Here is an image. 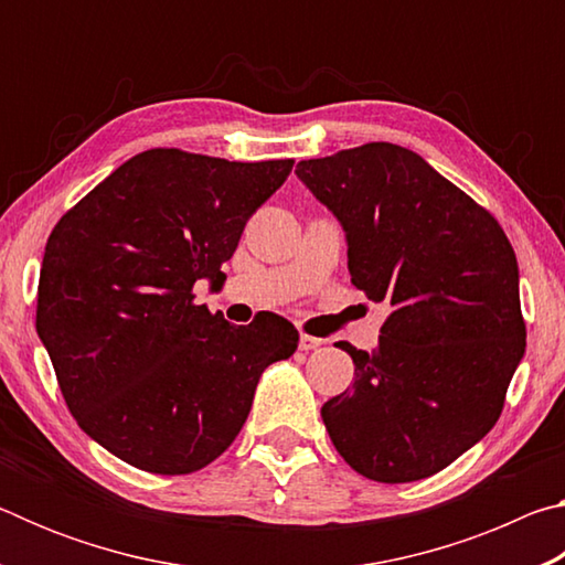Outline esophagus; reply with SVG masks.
<instances>
[{"instance_id": "esophagus-1", "label": "esophagus", "mask_w": 565, "mask_h": 565, "mask_svg": "<svg viewBox=\"0 0 565 565\" xmlns=\"http://www.w3.org/2000/svg\"><path fill=\"white\" fill-rule=\"evenodd\" d=\"M321 343H323V339L309 337V333H301V339H299V349H301V351H311V349H319Z\"/></svg>"}]
</instances>
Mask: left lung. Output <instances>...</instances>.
<instances>
[{
	"mask_svg": "<svg viewBox=\"0 0 565 565\" xmlns=\"http://www.w3.org/2000/svg\"><path fill=\"white\" fill-rule=\"evenodd\" d=\"M296 177L347 232L351 284L388 306L374 351L339 343L356 381L321 408L333 446L379 483L444 471L499 420L525 351L509 236L388 141L299 161Z\"/></svg>",
	"mask_w": 565,
	"mask_h": 565,
	"instance_id": "1",
	"label": "left lung"
}]
</instances>
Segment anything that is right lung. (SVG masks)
<instances>
[{
    "label": "right lung",
    "instance_id": "obj_1",
    "mask_svg": "<svg viewBox=\"0 0 565 565\" xmlns=\"http://www.w3.org/2000/svg\"><path fill=\"white\" fill-rule=\"evenodd\" d=\"M291 167L141 151L46 238L36 333L76 424L129 466L184 476L212 463L264 369L299 347L284 317L234 327L194 301L199 279H224L248 216Z\"/></svg>",
    "mask_w": 565,
    "mask_h": 565
}]
</instances>
